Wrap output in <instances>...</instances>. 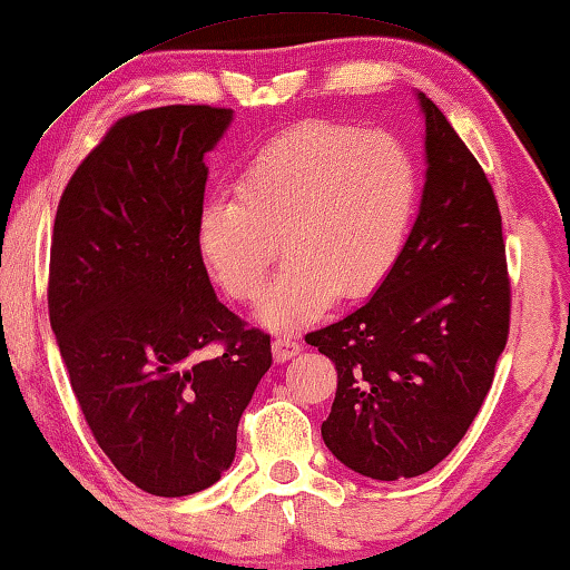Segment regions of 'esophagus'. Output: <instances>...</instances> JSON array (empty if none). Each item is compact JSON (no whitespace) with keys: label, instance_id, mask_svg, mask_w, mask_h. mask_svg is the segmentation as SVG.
Returning a JSON list of instances; mask_svg holds the SVG:
<instances>
[{"label":"esophagus","instance_id":"obj_1","mask_svg":"<svg viewBox=\"0 0 570 570\" xmlns=\"http://www.w3.org/2000/svg\"><path fill=\"white\" fill-rule=\"evenodd\" d=\"M273 354L277 362H287V358H293L301 354V344L293 336H277L273 341Z\"/></svg>","mask_w":570,"mask_h":570}]
</instances>
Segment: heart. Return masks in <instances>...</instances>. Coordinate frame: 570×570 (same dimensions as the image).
<instances>
[{"instance_id": "b5f03b06", "label": "heart", "mask_w": 570, "mask_h": 570, "mask_svg": "<svg viewBox=\"0 0 570 570\" xmlns=\"http://www.w3.org/2000/svg\"><path fill=\"white\" fill-rule=\"evenodd\" d=\"M234 194L200 212L198 255L234 301L252 303L283 249L259 321L293 331L336 295L356 301L387 279L415 216L417 168L392 135L303 121L252 157Z\"/></svg>"}]
</instances>
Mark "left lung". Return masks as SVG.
<instances>
[{"instance_id":"obj_1","label":"left lung","mask_w":570,"mask_h":570,"mask_svg":"<svg viewBox=\"0 0 570 570\" xmlns=\"http://www.w3.org/2000/svg\"><path fill=\"white\" fill-rule=\"evenodd\" d=\"M425 117V186L397 265L362 308L305 336L336 364L321 435L356 474L420 476L474 423L510 334L502 216L443 111Z\"/></svg>"}]
</instances>
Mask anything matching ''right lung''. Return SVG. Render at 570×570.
I'll return each instance as SVG.
<instances>
[{
    "label": "right lung",
    "instance_id": "add662e5",
    "mask_svg": "<svg viewBox=\"0 0 570 570\" xmlns=\"http://www.w3.org/2000/svg\"><path fill=\"white\" fill-rule=\"evenodd\" d=\"M232 119L186 104L119 119L52 226L48 311L73 395L119 474L155 497L222 479L273 364L265 331L218 303L196 244L204 155ZM212 343L223 352L208 357Z\"/></svg>",
    "mask_w": 570,
    "mask_h": 570
}]
</instances>
